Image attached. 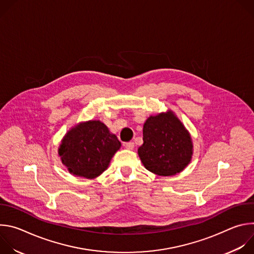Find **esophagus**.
Here are the masks:
<instances>
[{"label":"esophagus","mask_w":254,"mask_h":254,"mask_svg":"<svg viewBox=\"0 0 254 254\" xmlns=\"http://www.w3.org/2000/svg\"><path fill=\"white\" fill-rule=\"evenodd\" d=\"M125 147H126L127 150H132V149L134 148V142H133V141L126 142V143H125Z\"/></svg>","instance_id":"obj_1"}]
</instances>
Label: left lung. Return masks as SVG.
<instances>
[{"label":"left lung","mask_w":254,"mask_h":254,"mask_svg":"<svg viewBox=\"0 0 254 254\" xmlns=\"http://www.w3.org/2000/svg\"><path fill=\"white\" fill-rule=\"evenodd\" d=\"M143 143L137 153L144 168L159 176H173L190 163L191 137L176 116L169 112L150 117L142 128Z\"/></svg>","instance_id":"8db88e82"}]
</instances>
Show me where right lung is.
I'll return each mask as SVG.
<instances>
[{
	"label": "right lung",
	"mask_w": 254,
	"mask_h": 254,
	"mask_svg": "<svg viewBox=\"0 0 254 254\" xmlns=\"http://www.w3.org/2000/svg\"><path fill=\"white\" fill-rule=\"evenodd\" d=\"M120 148L121 141L104 124L90 121L67 132L58 154L70 173L93 179L106 170Z\"/></svg>",
	"instance_id": "add662e5"
}]
</instances>
